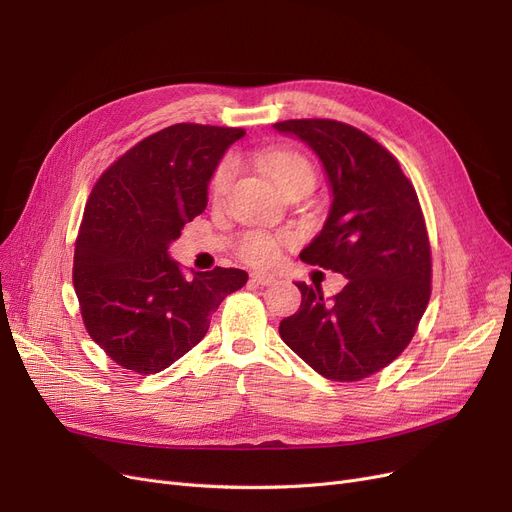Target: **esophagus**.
<instances>
[{
    "instance_id": "34e87169",
    "label": "esophagus",
    "mask_w": 512,
    "mask_h": 512,
    "mask_svg": "<svg viewBox=\"0 0 512 512\" xmlns=\"http://www.w3.org/2000/svg\"><path fill=\"white\" fill-rule=\"evenodd\" d=\"M251 282L257 286H272L276 282V278L270 274H251Z\"/></svg>"
}]
</instances>
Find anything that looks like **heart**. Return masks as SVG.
<instances>
[{"label":"heart","instance_id":"b5f03b06","mask_svg":"<svg viewBox=\"0 0 512 512\" xmlns=\"http://www.w3.org/2000/svg\"><path fill=\"white\" fill-rule=\"evenodd\" d=\"M261 163L265 173L270 175V180L282 194L299 186L314 188V182H316L314 167H311V163L297 150H272L268 154H263ZM232 175H234L232 161H221L217 165L209 182V194L213 201H221V198H224V194L230 188ZM284 244H286V236H280V234L244 232L236 240V253L242 261L263 268V265H272L280 257Z\"/></svg>","mask_w":512,"mask_h":512}]
</instances>
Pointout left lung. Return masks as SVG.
Wrapping results in <instances>:
<instances>
[{"label": "left lung", "mask_w": 512, "mask_h": 512, "mask_svg": "<svg viewBox=\"0 0 512 512\" xmlns=\"http://www.w3.org/2000/svg\"><path fill=\"white\" fill-rule=\"evenodd\" d=\"M274 129L318 154L332 190L326 224L299 257L347 278L335 297L299 282L301 307L280 322V337L326 379L362 381L408 347L427 309L425 215L397 159L368 133L332 119H291Z\"/></svg>", "instance_id": "obj_1"}]
</instances>
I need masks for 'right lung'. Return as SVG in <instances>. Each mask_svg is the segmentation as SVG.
<instances>
[{
    "instance_id": "1",
    "label": "right lung",
    "mask_w": 512,
    "mask_h": 512,
    "mask_svg": "<svg viewBox=\"0 0 512 512\" xmlns=\"http://www.w3.org/2000/svg\"><path fill=\"white\" fill-rule=\"evenodd\" d=\"M240 127L177 123L110 165L87 198L73 284L90 337L119 366L154 374L207 335L213 311L247 272H184L167 253L207 207V186Z\"/></svg>"
}]
</instances>
